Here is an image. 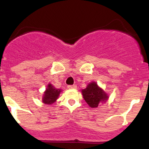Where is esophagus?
I'll return each instance as SVG.
<instances>
[{
  "instance_id": "obj_1",
  "label": "esophagus",
  "mask_w": 149,
  "mask_h": 149,
  "mask_svg": "<svg viewBox=\"0 0 149 149\" xmlns=\"http://www.w3.org/2000/svg\"><path fill=\"white\" fill-rule=\"evenodd\" d=\"M68 88H69V89H76L77 86H76V85H69V86H68Z\"/></svg>"
}]
</instances>
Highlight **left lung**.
<instances>
[{"label":"left lung","mask_w":149,"mask_h":149,"mask_svg":"<svg viewBox=\"0 0 149 149\" xmlns=\"http://www.w3.org/2000/svg\"><path fill=\"white\" fill-rule=\"evenodd\" d=\"M82 95L86 103L91 108L98 107L100 103H105L109 100V95L96 82H91L86 88L81 90Z\"/></svg>","instance_id":"obj_1"}]
</instances>
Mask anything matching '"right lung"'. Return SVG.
<instances>
[{"instance_id":"1","label":"right lung","mask_w":149,"mask_h":149,"mask_svg":"<svg viewBox=\"0 0 149 149\" xmlns=\"http://www.w3.org/2000/svg\"><path fill=\"white\" fill-rule=\"evenodd\" d=\"M61 91L62 90L61 89L55 88L51 83H48L45 89V91L44 92L43 95H42V103L47 104V105H51L54 103L59 98Z\"/></svg>"}]
</instances>
